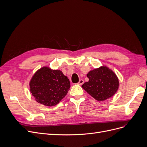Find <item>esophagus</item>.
Masks as SVG:
<instances>
[{
    "label": "esophagus",
    "mask_w": 147,
    "mask_h": 147,
    "mask_svg": "<svg viewBox=\"0 0 147 147\" xmlns=\"http://www.w3.org/2000/svg\"><path fill=\"white\" fill-rule=\"evenodd\" d=\"M84 81L83 80H80L79 81L78 83V85H82L83 84H84Z\"/></svg>",
    "instance_id": "1"
}]
</instances>
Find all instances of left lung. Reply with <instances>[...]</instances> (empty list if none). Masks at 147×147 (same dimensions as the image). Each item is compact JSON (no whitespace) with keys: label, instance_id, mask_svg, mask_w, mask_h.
Wrapping results in <instances>:
<instances>
[{"label":"left lung","instance_id":"8db88e82","mask_svg":"<svg viewBox=\"0 0 147 147\" xmlns=\"http://www.w3.org/2000/svg\"><path fill=\"white\" fill-rule=\"evenodd\" d=\"M87 76L89 81L82 87L98 101L105 100L114 96L119 87V81L115 73L106 66L90 71Z\"/></svg>","mask_w":147,"mask_h":147}]
</instances>
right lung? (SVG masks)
<instances>
[{
	"instance_id": "add662e5",
	"label": "right lung",
	"mask_w": 147,
	"mask_h": 147,
	"mask_svg": "<svg viewBox=\"0 0 147 147\" xmlns=\"http://www.w3.org/2000/svg\"><path fill=\"white\" fill-rule=\"evenodd\" d=\"M29 85L35 100L48 107L58 104L71 87L69 80L61 71L48 67L38 70L33 76Z\"/></svg>"
}]
</instances>
